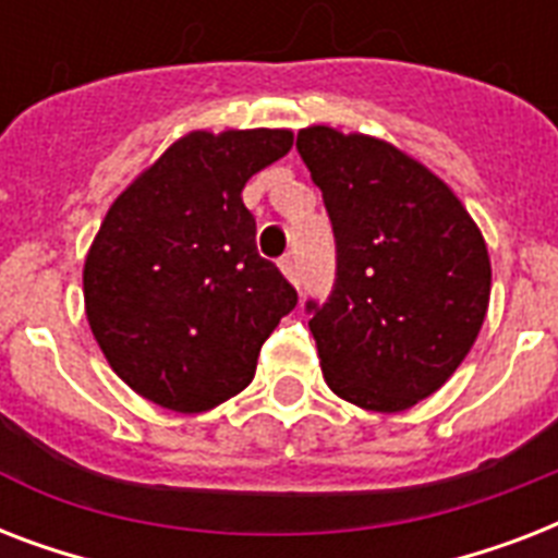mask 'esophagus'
<instances>
[{
  "label": "esophagus",
  "instance_id": "1",
  "mask_svg": "<svg viewBox=\"0 0 558 558\" xmlns=\"http://www.w3.org/2000/svg\"><path fill=\"white\" fill-rule=\"evenodd\" d=\"M278 266H280V271H283V275L292 280V283H298V263L292 254H283V257L278 260Z\"/></svg>",
  "mask_w": 558,
  "mask_h": 558
}]
</instances>
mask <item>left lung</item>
Here are the masks:
<instances>
[{
  "instance_id": "1",
  "label": "left lung",
  "mask_w": 558,
  "mask_h": 558,
  "mask_svg": "<svg viewBox=\"0 0 558 558\" xmlns=\"http://www.w3.org/2000/svg\"><path fill=\"white\" fill-rule=\"evenodd\" d=\"M336 234L330 298L306 301L332 393L367 411L432 397L475 344L493 269L451 187L393 144L332 126L295 142Z\"/></svg>"
}]
</instances>
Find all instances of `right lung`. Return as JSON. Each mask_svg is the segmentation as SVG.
<instances>
[{
  "instance_id": "obj_1",
  "label": "right lung",
  "mask_w": 558,
  "mask_h": 558,
  "mask_svg": "<svg viewBox=\"0 0 558 558\" xmlns=\"http://www.w3.org/2000/svg\"><path fill=\"white\" fill-rule=\"evenodd\" d=\"M289 147V130L187 133L100 222L83 266L86 318L112 371L156 405L199 414L240 393L295 310L243 205L245 182Z\"/></svg>"
}]
</instances>
